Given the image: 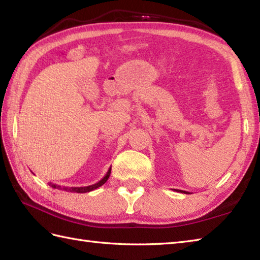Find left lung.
I'll return each mask as SVG.
<instances>
[{"mask_svg": "<svg viewBox=\"0 0 260 260\" xmlns=\"http://www.w3.org/2000/svg\"><path fill=\"white\" fill-rule=\"evenodd\" d=\"M174 190H175V189H174ZM175 191L181 192V193H185V194H189V192H186V191H182V190H175Z\"/></svg>", "mask_w": 260, "mask_h": 260, "instance_id": "left-lung-1", "label": "left lung"}]
</instances>
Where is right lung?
Here are the masks:
<instances>
[{
  "label": "right lung",
  "instance_id": "add662e5",
  "mask_svg": "<svg viewBox=\"0 0 260 260\" xmlns=\"http://www.w3.org/2000/svg\"><path fill=\"white\" fill-rule=\"evenodd\" d=\"M110 171H112V168H109V170L107 171V173H106V175L104 176V178L101 180V181H98L97 183H95V184H91V185H88V186H73V187H61L60 185H57V184H49L50 186H52V187H54V189H59V190H63V191H67V192H77V193H86V192H90V191H93V190H96V189H98L99 186H102L104 183H106V181L108 180V178H109V175H110Z\"/></svg>",
  "mask_w": 260,
  "mask_h": 260
}]
</instances>
